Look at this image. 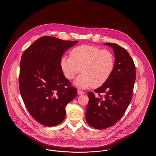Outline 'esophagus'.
Masks as SVG:
<instances>
[{"mask_svg":"<svg viewBox=\"0 0 156 156\" xmlns=\"http://www.w3.org/2000/svg\"><path fill=\"white\" fill-rule=\"evenodd\" d=\"M77 94H79V95H82V94H84V92L83 91H82V90H77Z\"/></svg>","mask_w":156,"mask_h":156,"instance_id":"34e87169","label":"esophagus"}]
</instances>
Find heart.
Segmentation results:
<instances>
[{"instance_id":"obj_1","label":"heart","mask_w":156,"mask_h":156,"mask_svg":"<svg viewBox=\"0 0 156 156\" xmlns=\"http://www.w3.org/2000/svg\"><path fill=\"white\" fill-rule=\"evenodd\" d=\"M60 64L68 80L73 79L81 69L82 74L75 81L79 87L87 88L92 86L98 88L111 76L115 66V58L109 50L82 45L72 49L70 56H62Z\"/></svg>"}]
</instances>
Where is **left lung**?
<instances>
[{
	"label": "left lung",
	"instance_id": "left-lung-1",
	"mask_svg": "<svg viewBox=\"0 0 156 156\" xmlns=\"http://www.w3.org/2000/svg\"><path fill=\"white\" fill-rule=\"evenodd\" d=\"M105 44L113 48L115 66L108 80L94 90L98 96L95 97L92 92L88 93L86 119L89 126L97 129L109 128L121 118L132 100L136 80V67L127 51L116 44Z\"/></svg>",
	"mask_w": 156,
	"mask_h": 156
}]
</instances>
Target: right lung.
Returning <instances> with one entry per match:
<instances>
[{
  "instance_id": "1",
  "label": "right lung",
  "mask_w": 156,
  "mask_h": 156,
  "mask_svg": "<svg viewBox=\"0 0 156 156\" xmlns=\"http://www.w3.org/2000/svg\"><path fill=\"white\" fill-rule=\"evenodd\" d=\"M77 42L44 36L22 56L20 94L30 115L45 126L61 123L66 117V106L77 95V89L63 74L60 61L64 52Z\"/></svg>"
}]
</instances>
